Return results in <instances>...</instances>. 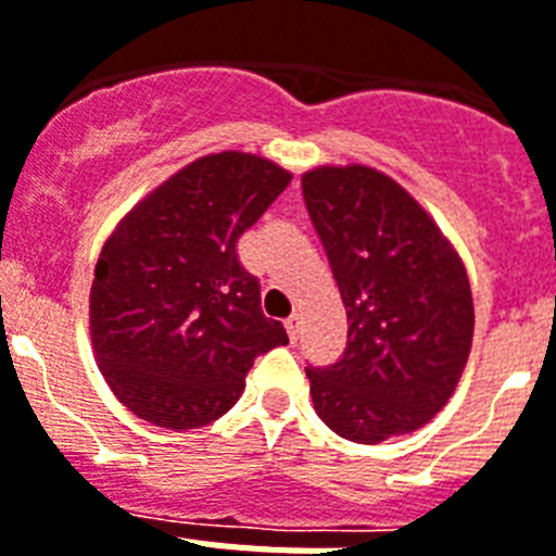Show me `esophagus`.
Masks as SVG:
<instances>
[{"instance_id":"obj_1","label":"esophagus","mask_w":556,"mask_h":556,"mask_svg":"<svg viewBox=\"0 0 556 556\" xmlns=\"http://www.w3.org/2000/svg\"><path fill=\"white\" fill-rule=\"evenodd\" d=\"M287 333H289V339H298L301 337V314H289L287 317Z\"/></svg>"}]
</instances>
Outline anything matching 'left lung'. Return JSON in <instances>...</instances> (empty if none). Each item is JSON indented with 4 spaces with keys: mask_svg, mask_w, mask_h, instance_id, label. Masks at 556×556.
Here are the masks:
<instances>
[{
    "mask_svg": "<svg viewBox=\"0 0 556 556\" xmlns=\"http://www.w3.org/2000/svg\"><path fill=\"white\" fill-rule=\"evenodd\" d=\"M303 200L348 312L345 353L306 367L314 409L353 443L409 434L443 409L468 362V273L429 214L370 166L306 172Z\"/></svg>",
    "mask_w": 556,
    "mask_h": 556,
    "instance_id": "8db88e82",
    "label": "left lung"
}]
</instances>
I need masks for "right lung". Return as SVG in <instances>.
Listing matches in <instances>:
<instances>
[{
	"mask_svg": "<svg viewBox=\"0 0 556 556\" xmlns=\"http://www.w3.org/2000/svg\"><path fill=\"white\" fill-rule=\"evenodd\" d=\"M289 180L248 152L205 155L111 233L91 283V342L132 415L172 431L214 424L239 401L255 356L289 342L236 253Z\"/></svg>",
	"mask_w": 556,
	"mask_h": 556,
	"instance_id": "obj_1",
	"label": "right lung"
}]
</instances>
